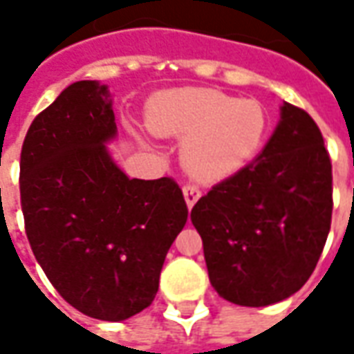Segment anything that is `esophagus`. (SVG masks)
Masks as SVG:
<instances>
[{
  "instance_id": "obj_1",
  "label": "esophagus",
  "mask_w": 354,
  "mask_h": 354,
  "mask_svg": "<svg viewBox=\"0 0 354 354\" xmlns=\"http://www.w3.org/2000/svg\"><path fill=\"white\" fill-rule=\"evenodd\" d=\"M199 197H201V189L197 187V185H192V184L184 185V199L187 208H193V205L199 201Z\"/></svg>"
}]
</instances>
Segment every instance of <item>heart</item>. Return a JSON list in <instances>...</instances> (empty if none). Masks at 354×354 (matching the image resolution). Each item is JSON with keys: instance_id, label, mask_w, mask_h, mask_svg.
Listing matches in <instances>:
<instances>
[{"instance_id": "1", "label": "heart", "mask_w": 354, "mask_h": 354, "mask_svg": "<svg viewBox=\"0 0 354 354\" xmlns=\"http://www.w3.org/2000/svg\"><path fill=\"white\" fill-rule=\"evenodd\" d=\"M146 123L159 136L184 138L182 162L192 176L218 182L233 176L260 151L267 113L260 102L216 88H178L149 102Z\"/></svg>"}]
</instances>
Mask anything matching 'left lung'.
I'll use <instances>...</instances> for the list:
<instances>
[{"label": "left lung", "mask_w": 354, "mask_h": 354, "mask_svg": "<svg viewBox=\"0 0 354 354\" xmlns=\"http://www.w3.org/2000/svg\"><path fill=\"white\" fill-rule=\"evenodd\" d=\"M332 207L322 134L307 111L284 102L261 153L193 207L210 284L245 307L296 294L322 254Z\"/></svg>", "instance_id": "8db88e82"}]
</instances>
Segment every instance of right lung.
<instances>
[{"instance_id": "add662e5", "label": "right lung", "mask_w": 354, "mask_h": 354, "mask_svg": "<svg viewBox=\"0 0 354 354\" xmlns=\"http://www.w3.org/2000/svg\"><path fill=\"white\" fill-rule=\"evenodd\" d=\"M98 81L66 87L35 117L20 153V205L35 260L68 304L109 322L151 305L170 245L187 222L172 178H129Z\"/></svg>"}]
</instances>
